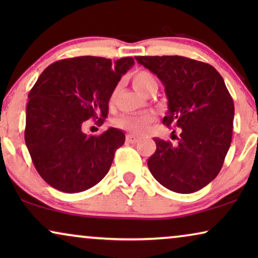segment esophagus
I'll return each instance as SVG.
<instances>
[{
    "mask_svg": "<svg viewBox=\"0 0 258 258\" xmlns=\"http://www.w3.org/2000/svg\"><path fill=\"white\" fill-rule=\"evenodd\" d=\"M126 142H128V143H137V142H139V137H136L135 135H132V134H129V135H126Z\"/></svg>",
    "mask_w": 258,
    "mask_h": 258,
    "instance_id": "esophagus-1",
    "label": "esophagus"
}]
</instances>
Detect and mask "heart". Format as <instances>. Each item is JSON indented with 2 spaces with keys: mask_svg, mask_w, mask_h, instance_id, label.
<instances>
[{
  "mask_svg": "<svg viewBox=\"0 0 258 258\" xmlns=\"http://www.w3.org/2000/svg\"><path fill=\"white\" fill-rule=\"evenodd\" d=\"M133 86L139 93L147 95L153 88H157V82L153 74L147 70H137L132 76ZM116 97V90L110 96V104L114 103ZM155 121L153 114L144 115H123L115 121L116 126L128 130L133 134H144L149 130L151 123Z\"/></svg>",
  "mask_w": 258,
  "mask_h": 258,
  "instance_id": "b5f03b06",
  "label": "heart"
}]
</instances>
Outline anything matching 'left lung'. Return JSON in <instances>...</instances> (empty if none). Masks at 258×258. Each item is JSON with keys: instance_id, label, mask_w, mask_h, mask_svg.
Masks as SVG:
<instances>
[{"instance_id": "8db88e82", "label": "left lung", "mask_w": 258, "mask_h": 258, "mask_svg": "<svg viewBox=\"0 0 258 258\" xmlns=\"http://www.w3.org/2000/svg\"><path fill=\"white\" fill-rule=\"evenodd\" d=\"M135 59L163 83L168 98L163 124L177 126L181 133L176 144L154 139L156 151L148 160L149 170L171 191L195 192L223 165L232 137L234 101L220 73L208 63L183 56Z\"/></svg>"}]
</instances>
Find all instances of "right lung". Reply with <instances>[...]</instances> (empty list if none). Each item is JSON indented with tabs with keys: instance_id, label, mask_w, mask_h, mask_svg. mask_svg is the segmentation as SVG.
<instances>
[{
	"instance_id": "obj_1",
	"label": "right lung",
	"mask_w": 258,
	"mask_h": 258,
	"mask_svg": "<svg viewBox=\"0 0 258 258\" xmlns=\"http://www.w3.org/2000/svg\"><path fill=\"white\" fill-rule=\"evenodd\" d=\"M134 63L133 57L80 56L54 62L37 79L28 95L24 140L37 172L52 188L81 192L108 174L125 135L109 128L88 136L82 125L89 118L103 124L111 94Z\"/></svg>"
}]
</instances>
